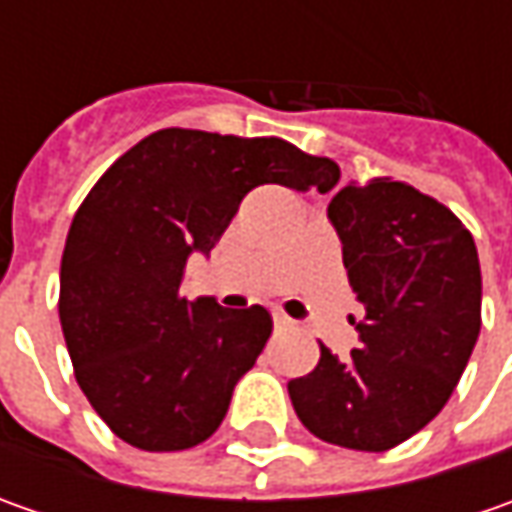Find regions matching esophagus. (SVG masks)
I'll return each instance as SVG.
<instances>
[{
	"label": "esophagus",
	"instance_id": "obj_1",
	"mask_svg": "<svg viewBox=\"0 0 512 512\" xmlns=\"http://www.w3.org/2000/svg\"><path fill=\"white\" fill-rule=\"evenodd\" d=\"M273 325H276V330H285V327H293V319H287L285 313H273Z\"/></svg>",
	"mask_w": 512,
	"mask_h": 512
}]
</instances>
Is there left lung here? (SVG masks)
<instances>
[{
	"label": "left lung",
	"instance_id": "1",
	"mask_svg": "<svg viewBox=\"0 0 512 512\" xmlns=\"http://www.w3.org/2000/svg\"><path fill=\"white\" fill-rule=\"evenodd\" d=\"M350 287L364 305L359 344L287 393L322 442L382 453L439 416L482 330V267L459 216L393 179L344 185L327 207Z\"/></svg>",
	"mask_w": 512,
	"mask_h": 512
}]
</instances>
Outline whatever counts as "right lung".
I'll use <instances>...</instances> for the list:
<instances>
[{
  "label": "right lung",
  "mask_w": 512,
  "mask_h": 512,
  "mask_svg": "<svg viewBox=\"0 0 512 512\" xmlns=\"http://www.w3.org/2000/svg\"><path fill=\"white\" fill-rule=\"evenodd\" d=\"M339 176L276 136L185 128L150 133L102 173L70 222L59 322L76 382L122 442L173 453L210 439L270 339L262 305L187 302V256L216 247L253 187L327 193Z\"/></svg>",
  "instance_id": "obj_1"
}]
</instances>
